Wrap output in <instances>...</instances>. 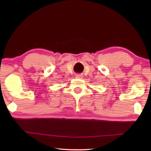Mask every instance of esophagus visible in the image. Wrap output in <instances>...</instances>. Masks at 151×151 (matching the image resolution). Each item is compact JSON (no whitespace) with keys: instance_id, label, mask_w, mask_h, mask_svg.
Listing matches in <instances>:
<instances>
[{"instance_id":"1","label":"esophagus","mask_w":151,"mask_h":151,"mask_svg":"<svg viewBox=\"0 0 151 151\" xmlns=\"http://www.w3.org/2000/svg\"><path fill=\"white\" fill-rule=\"evenodd\" d=\"M83 75H76V76H75V77L76 78H83Z\"/></svg>"}]
</instances>
